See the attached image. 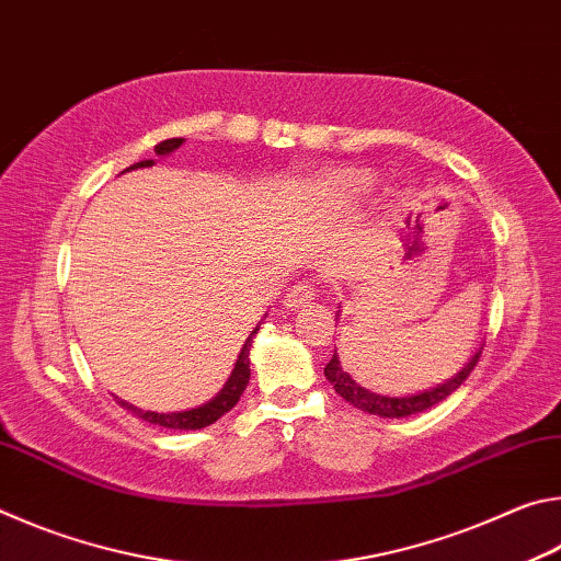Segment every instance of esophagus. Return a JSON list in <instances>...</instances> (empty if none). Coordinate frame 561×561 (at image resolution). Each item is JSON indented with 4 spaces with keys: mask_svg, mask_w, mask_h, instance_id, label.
I'll use <instances>...</instances> for the list:
<instances>
[{
    "mask_svg": "<svg viewBox=\"0 0 561 561\" xmlns=\"http://www.w3.org/2000/svg\"><path fill=\"white\" fill-rule=\"evenodd\" d=\"M314 297H317V291L311 284H299V287L289 289L287 297H284V307H287L289 311H297L301 307H309V304L314 301Z\"/></svg>",
    "mask_w": 561,
    "mask_h": 561,
    "instance_id": "obj_1",
    "label": "esophagus"
}]
</instances>
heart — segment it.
<instances>
[{"label": "heart", "mask_w": 561, "mask_h": 561, "mask_svg": "<svg viewBox=\"0 0 561 561\" xmlns=\"http://www.w3.org/2000/svg\"><path fill=\"white\" fill-rule=\"evenodd\" d=\"M374 190V175L358 168H341L329 170V173L319 175L314 183L309 185V197L314 201H329V203H351L356 197L371 193Z\"/></svg>", "instance_id": "obj_1"}]
</instances>
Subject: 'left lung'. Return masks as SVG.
<instances>
[{
  "label": "left lung",
  "instance_id": "8db88e82",
  "mask_svg": "<svg viewBox=\"0 0 561 561\" xmlns=\"http://www.w3.org/2000/svg\"><path fill=\"white\" fill-rule=\"evenodd\" d=\"M480 360V351H474V356L465 364L458 374L450 376L448 381H443L433 388H425V391H415L411 396H383V393H374L364 388L360 383H356L354 378H351L344 368H341V360L336 356H331V360L324 368V376L327 381L334 386V391L344 398L346 403H351L358 411L364 413H371L378 417H408V415H415V413H423L433 408L435 403H440L448 398L450 393H455L460 388V383L465 378L470 376V371L474 368V364Z\"/></svg>",
  "mask_w": 561,
  "mask_h": 561
}]
</instances>
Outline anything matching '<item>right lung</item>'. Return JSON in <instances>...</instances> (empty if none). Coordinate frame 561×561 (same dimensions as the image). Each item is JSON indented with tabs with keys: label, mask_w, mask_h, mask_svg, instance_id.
<instances>
[{
	"label": "right lung",
	"mask_w": 561,
	"mask_h": 561,
	"mask_svg": "<svg viewBox=\"0 0 561 561\" xmlns=\"http://www.w3.org/2000/svg\"><path fill=\"white\" fill-rule=\"evenodd\" d=\"M183 144H185L183 138H168V140H163V144L156 146V156H170L173 150H178ZM150 165H156L153 160H140V163H133L130 168L123 170V173H128V170H136V168H150ZM257 331H260V324L254 327L250 336H247L244 346L240 348V356H237V360H234L232 374L225 381V386L220 388V393L210 398L207 403L197 405V408H190V411H175V413L144 411V408L121 401V398H118V405L126 408V411L133 413L136 417H140V421H148L153 425H163V428H173V431L207 428V425H213L217 417H222L227 411H232L237 401H240V396L244 393L247 383H250V346H252V339H254V334H257Z\"/></svg>",
	"instance_id": "1"
}]
</instances>
